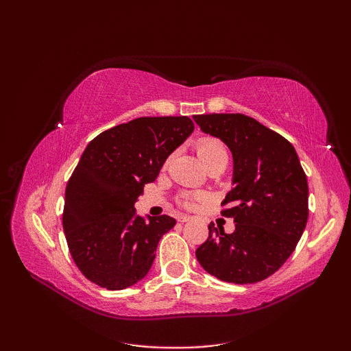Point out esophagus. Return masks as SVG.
Masks as SVG:
<instances>
[{"instance_id":"esophagus-1","label":"esophagus","mask_w":351,"mask_h":351,"mask_svg":"<svg viewBox=\"0 0 351 351\" xmlns=\"http://www.w3.org/2000/svg\"><path fill=\"white\" fill-rule=\"evenodd\" d=\"M190 220H191L190 215H180V217H178V221H181V223H184V221H190Z\"/></svg>"}]
</instances>
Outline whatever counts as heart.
Returning a JSON list of instances; mask_svg holds the SVG:
<instances>
[{
    "label": "heart",
    "mask_w": 351,
    "mask_h": 351,
    "mask_svg": "<svg viewBox=\"0 0 351 351\" xmlns=\"http://www.w3.org/2000/svg\"><path fill=\"white\" fill-rule=\"evenodd\" d=\"M196 152L199 155V158L202 160V162L205 164H210L211 161H215L219 158H228V152L225 146L220 140L217 138H213V137H204L197 141L196 145ZM197 197L195 196H184L182 197V204L189 208L195 206V200Z\"/></svg>",
    "instance_id": "obj_1"
}]
</instances>
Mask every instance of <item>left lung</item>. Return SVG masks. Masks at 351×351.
<instances>
[{"instance_id": "1", "label": "left lung", "mask_w": 351, "mask_h": 351, "mask_svg": "<svg viewBox=\"0 0 351 351\" xmlns=\"http://www.w3.org/2000/svg\"><path fill=\"white\" fill-rule=\"evenodd\" d=\"M205 134L220 138L234 158V189L221 205L235 230L210 223L196 258L223 282L255 283L276 273L294 252L308 221V180L294 146L244 114H196Z\"/></svg>"}]
</instances>
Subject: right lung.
Wrapping results in <instances>:
<instances>
[{
	"label": "right lung",
	"instance_id": "add662e5",
	"mask_svg": "<svg viewBox=\"0 0 351 351\" xmlns=\"http://www.w3.org/2000/svg\"><path fill=\"white\" fill-rule=\"evenodd\" d=\"M193 130L187 116L138 117L87 145L66 185L63 230L88 280L110 291L125 289L151 270L156 245L176 220H146L134 204Z\"/></svg>",
	"mask_w": 351,
	"mask_h": 351
}]
</instances>
